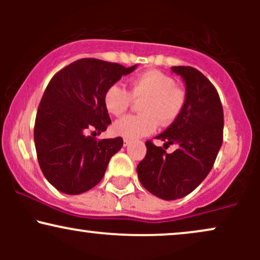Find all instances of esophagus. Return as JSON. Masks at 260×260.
<instances>
[{"label": "esophagus", "mask_w": 260, "mask_h": 260, "mask_svg": "<svg viewBox=\"0 0 260 260\" xmlns=\"http://www.w3.org/2000/svg\"><path fill=\"white\" fill-rule=\"evenodd\" d=\"M123 145H124V147H128V145H129V140L124 139V140H123Z\"/></svg>", "instance_id": "34e87169"}]
</instances>
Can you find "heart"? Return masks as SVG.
Segmentation results:
<instances>
[{"instance_id":"b5f03b06","label":"heart","mask_w":260,"mask_h":260,"mask_svg":"<svg viewBox=\"0 0 260 260\" xmlns=\"http://www.w3.org/2000/svg\"><path fill=\"white\" fill-rule=\"evenodd\" d=\"M139 101L142 115H128L113 124V132L124 139L136 140L149 136L157 124L168 127L177 120L186 104V91L176 85L175 79L160 71H147L129 83L128 91L120 83L110 85L104 94L107 112L120 116Z\"/></svg>"}]
</instances>
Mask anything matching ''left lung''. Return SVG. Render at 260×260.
I'll use <instances>...</instances> for the list:
<instances>
[{
  "label": "left lung",
  "instance_id": "1",
  "mask_svg": "<svg viewBox=\"0 0 260 260\" xmlns=\"http://www.w3.org/2000/svg\"><path fill=\"white\" fill-rule=\"evenodd\" d=\"M186 83V104L181 115L156 137L174 153L147 140V154L137 166L140 183L151 194L174 201L189 194L213 169L223 140V111L215 86L189 66L172 67Z\"/></svg>",
  "mask_w": 260,
  "mask_h": 260
}]
</instances>
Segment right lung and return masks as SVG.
<instances>
[{"mask_svg":"<svg viewBox=\"0 0 260 260\" xmlns=\"http://www.w3.org/2000/svg\"><path fill=\"white\" fill-rule=\"evenodd\" d=\"M137 66L82 58L52 77L39 104L34 142L39 165L59 192L80 194L103 180L109 161L123 145L121 137L96 139L111 123L104 94Z\"/></svg>","mask_w":260,"mask_h":260,"instance_id":"right-lung-1","label":"right lung"}]
</instances>
